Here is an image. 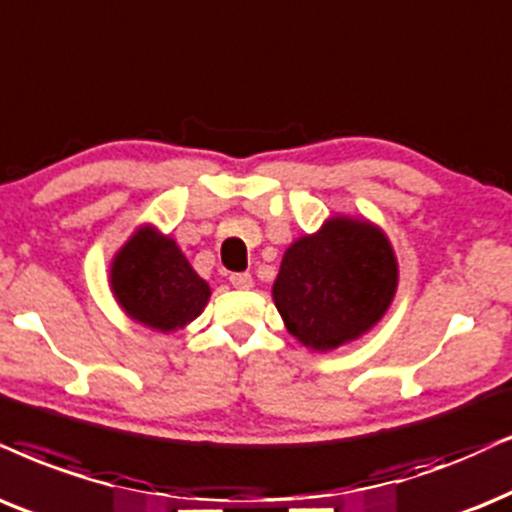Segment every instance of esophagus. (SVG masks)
Masks as SVG:
<instances>
[{
	"label": "esophagus",
	"mask_w": 512,
	"mask_h": 512,
	"mask_svg": "<svg viewBox=\"0 0 512 512\" xmlns=\"http://www.w3.org/2000/svg\"><path fill=\"white\" fill-rule=\"evenodd\" d=\"M231 286L238 290H250L252 288V276L250 274H231L229 276Z\"/></svg>",
	"instance_id": "1"
}]
</instances>
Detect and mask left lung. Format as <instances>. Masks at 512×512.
<instances>
[{
  "label": "left lung",
  "mask_w": 512,
  "mask_h": 512,
  "mask_svg": "<svg viewBox=\"0 0 512 512\" xmlns=\"http://www.w3.org/2000/svg\"><path fill=\"white\" fill-rule=\"evenodd\" d=\"M397 283V257L383 229L335 215L316 234L290 243L271 295L293 338L314 352H331L383 319Z\"/></svg>",
  "instance_id": "obj_1"
}]
</instances>
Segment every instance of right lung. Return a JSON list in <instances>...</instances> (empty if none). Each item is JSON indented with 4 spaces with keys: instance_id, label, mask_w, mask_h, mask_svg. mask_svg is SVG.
Segmentation results:
<instances>
[{
    "instance_id": "right-lung-1",
    "label": "right lung",
    "mask_w": 512,
    "mask_h": 512,
    "mask_svg": "<svg viewBox=\"0 0 512 512\" xmlns=\"http://www.w3.org/2000/svg\"><path fill=\"white\" fill-rule=\"evenodd\" d=\"M111 290L129 319L158 333L189 326L210 300V286L174 238L144 224L115 252Z\"/></svg>"
}]
</instances>
